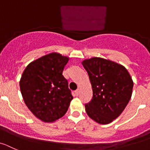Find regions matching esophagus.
<instances>
[{
	"instance_id": "34e87169",
	"label": "esophagus",
	"mask_w": 150,
	"mask_h": 150,
	"mask_svg": "<svg viewBox=\"0 0 150 150\" xmlns=\"http://www.w3.org/2000/svg\"><path fill=\"white\" fill-rule=\"evenodd\" d=\"M75 95H76V96H78V95H79V93H80V89H77V90L75 92Z\"/></svg>"
}]
</instances>
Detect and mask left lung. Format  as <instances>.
Masks as SVG:
<instances>
[{
  "label": "left lung",
  "instance_id": "left-lung-1",
  "mask_svg": "<svg viewBox=\"0 0 150 150\" xmlns=\"http://www.w3.org/2000/svg\"><path fill=\"white\" fill-rule=\"evenodd\" d=\"M92 85L93 97L85 105L88 116L100 124L112 122L132 97L133 81L123 65L93 57L82 61Z\"/></svg>",
  "mask_w": 150,
  "mask_h": 150
}]
</instances>
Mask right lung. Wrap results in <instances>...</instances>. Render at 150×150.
<instances>
[{"instance_id":"add662e5","label":"right lung","mask_w":150,"mask_h":150,"mask_svg":"<svg viewBox=\"0 0 150 150\" xmlns=\"http://www.w3.org/2000/svg\"><path fill=\"white\" fill-rule=\"evenodd\" d=\"M69 59L58 52L49 53L28 64L22 74L20 89L25 104L43 122L63 117L73 98L63 75Z\"/></svg>"}]
</instances>
